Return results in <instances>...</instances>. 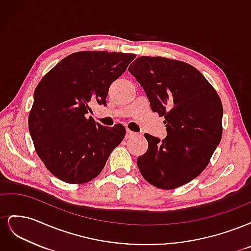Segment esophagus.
Listing matches in <instances>:
<instances>
[{
    "mask_svg": "<svg viewBox=\"0 0 251 251\" xmlns=\"http://www.w3.org/2000/svg\"><path fill=\"white\" fill-rule=\"evenodd\" d=\"M134 136H136V133H134L133 131L128 130V128H126V139H130L132 137H134Z\"/></svg>",
    "mask_w": 251,
    "mask_h": 251,
    "instance_id": "esophagus-1",
    "label": "esophagus"
}]
</instances>
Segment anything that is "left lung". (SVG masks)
<instances>
[{
  "label": "left lung",
  "instance_id": "left-lung-1",
  "mask_svg": "<svg viewBox=\"0 0 251 251\" xmlns=\"http://www.w3.org/2000/svg\"><path fill=\"white\" fill-rule=\"evenodd\" d=\"M146 91L153 112L164 117L168 136L144 134L149 148L137 159L149 183L173 189L205 170L222 138V101L195 67L161 56H140L128 67Z\"/></svg>",
  "mask_w": 251,
  "mask_h": 251
}]
</instances>
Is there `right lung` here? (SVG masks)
<instances>
[{"label":"right lung","instance_id":"obj_1","mask_svg":"<svg viewBox=\"0 0 251 251\" xmlns=\"http://www.w3.org/2000/svg\"><path fill=\"white\" fill-rule=\"evenodd\" d=\"M133 53L79 51L68 55L36 86L29 132L48 171L66 183L82 184L100 174L123 141V125L108 127L86 117L90 102L105 104L109 88Z\"/></svg>","mask_w":251,"mask_h":251}]
</instances>
